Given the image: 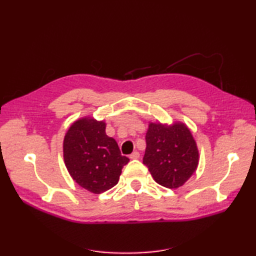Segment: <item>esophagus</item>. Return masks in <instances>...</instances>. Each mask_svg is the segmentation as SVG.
Wrapping results in <instances>:
<instances>
[{"label": "esophagus", "instance_id": "34e87169", "mask_svg": "<svg viewBox=\"0 0 256 256\" xmlns=\"http://www.w3.org/2000/svg\"><path fill=\"white\" fill-rule=\"evenodd\" d=\"M138 157H140V153H138V150L133 152V153H132L131 155H130V158H131V160H138Z\"/></svg>", "mask_w": 256, "mask_h": 256}]
</instances>
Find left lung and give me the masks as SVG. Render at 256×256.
<instances>
[{"label":"left lung","mask_w":256,"mask_h":256,"mask_svg":"<svg viewBox=\"0 0 256 256\" xmlns=\"http://www.w3.org/2000/svg\"><path fill=\"white\" fill-rule=\"evenodd\" d=\"M145 138L143 164L157 184L170 189L179 188L197 170L199 150L186 124L150 122Z\"/></svg>","instance_id":"obj_1"}]
</instances>
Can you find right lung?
I'll return each mask as SVG.
<instances>
[{"mask_svg": "<svg viewBox=\"0 0 256 256\" xmlns=\"http://www.w3.org/2000/svg\"><path fill=\"white\" fill-rule=\"evenodd\" d=\"M104 121L81 118L70 125L64 138V160L74 180L92 194L118 184L128 158L121 155L116 140L106 134Z\"/></svg>", "mask_w": 256, "mask_h": 256, "instance_id": "add662e5", "label": "right lung"}]
</instances>
